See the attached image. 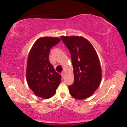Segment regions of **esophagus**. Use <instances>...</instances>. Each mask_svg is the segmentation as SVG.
<instances>
[{"mask_svg":"<svg viewBox=\"0 0 127 127\" xmlns=\"http://www.w3.org/2000/svg\"><path fill=\"white\" fill-rule=\"evenodd\" d=\"M61 75H62V77H63H63L64 76V72H63L62 73H61Z\"/></svg>","mask_w":127,"mask_h":127,"instance_id":"1","label":"esophagus"}]
</instances>
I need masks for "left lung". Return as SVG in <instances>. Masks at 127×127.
Wrapping results in <instances>:
<instances>
[{
  "instance_id": "8db88e82",
  "label": "left lung",
  "mask_w": 127,
  "mask_h": 127,
  "mask_svg": "<svg viewBox=\"0 0 127 127\" xmlns=\"http://www.w3.org/2000/svg\"><path fill=\"white\" fill-rule=\"evenodd\" d=\"M69 49L74 74V83L68 86L70 95L84 100L93 95L101 80V68L95 49L82 36H61Z\"/></svg>"
}]
</instances>
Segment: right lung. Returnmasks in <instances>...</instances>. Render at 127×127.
I'll return each instance as SVG.
<instances>
[{"label": "right lung", "instance_id": "obj_1", "mask_svg": "<svg viewBox=\"0 0 127 127\" xmlns=\"http://www.w3.org/2000/svg\"><path fill=\"white\" fill-rule=\"evenodd\" d=\"M60 40L56 37H40L29 52L26 78L29 88L37 97L51 98L60 84L62 76L55 72L49 60L51 48Z\"/></svg>", "mask_w": 127, "mask_h": 127}]
</instances>
